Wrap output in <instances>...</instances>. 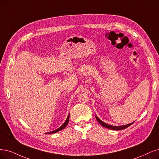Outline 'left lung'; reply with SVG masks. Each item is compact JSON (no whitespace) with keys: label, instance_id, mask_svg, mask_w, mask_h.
<instances>
[{"label":"left lung","instance_id":"obj_1","mask_svg":"<svg viewBox=\"0 0 159 159\" xmlns=\"http://www.w3.org/2000/svg\"><path fill=\"white\" fill-rule=\"evenodd\" d=\"M96 120H98V122L102 126L105 127V128H107L108 129H111V130H123V129H125L126 128H128L129 126L132 125L133 122L130 123V124H128V125H124V126H112V125H108L107 124V123H105L103 121H102L100 119H99L98 117L97 116H96Z\"/></svg>","mask_w":159,"mask_h":159}]
</instances>
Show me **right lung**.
Wrapping results in <instances>:
<instances>
[{
    "label": "right lung",
    "instance_id": "obj_1",
    "mask_svg": "<svg viewBox=\"0 0 159 159\" xmlns=\"http://www.w3.org/2000/svg\"><path fill=\"white\" fill-rule=\"evenodd\" d=\"M69 115H68V116H67V118L66 122H65L63 123V124L60 128H58L57 129H56V130H54V131H52V132H48V133H46V134H54V133H56V132H59V131H60V130H63V129H64L66 127V126L67 125L68 122H69Z\"/></svg>",
    "mask_w": 159,
    "mask_h": 159
}]
</instances>
